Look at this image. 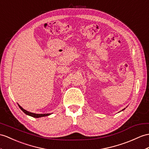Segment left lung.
<instances>
[{
  "instance_id": "8db88e82",
  "label": "left lung",
  "mask_w": 149,
  "mask_h": 149,
  "mask_svg": "<svg viewBox=\"0 0 149 149\" xmlns=\"http://www.w3.org/2000/svg\"><path fill=\"white\" fill-rule=\"evenodd\" d=\"M124 109H123V110H124Z\"/></svg>"
}]
</instances>
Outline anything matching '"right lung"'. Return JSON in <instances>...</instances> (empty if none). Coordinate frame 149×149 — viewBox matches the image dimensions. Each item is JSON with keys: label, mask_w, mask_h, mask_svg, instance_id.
Returning <instances> with one entry per match:
<instances>
[{"label": "right lung", "mask_w": 149, "mask_h": 149, "mask_svg": "<svg viewBox=\"0 0 149 149\" xmlns=\"http://www.w3.org/2000/svg\"><path fill=\"white\" fill-rule=\"evenodd\" d=\"M18 106H19V108L24 112L25 114H27V115L30 116H32V117H33V118H40V117L47 116H49V115L50 114H35V113H32V112H28V111H26V110H24L23 107H21L19 106V105H18Z\"/></svg>", "instance_id": "1"}]
</instances>
